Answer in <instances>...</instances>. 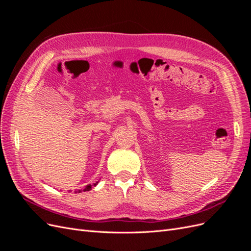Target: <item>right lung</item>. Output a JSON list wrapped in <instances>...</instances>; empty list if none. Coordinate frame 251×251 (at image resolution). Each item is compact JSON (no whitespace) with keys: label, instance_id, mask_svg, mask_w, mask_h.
<instances>
[{"label":"right lung","instance_id":"obj_1","mask_svg":"<svg viewBox=\"0 0 251 251\" xmlns=\"http://www.w3.org/2000/svg\"><path fill=\"white\" fill-rule=\"evenodd\" d=\"M100 182V181H98ZM98 182H96V183H93V184H88L87 186L83 187L82 189H79V191H76L75 193H81V192H88V191H91L94 186H96L98 184Z\"/></svg>","mask_w":251,"mask_h":251}]
</instances>
